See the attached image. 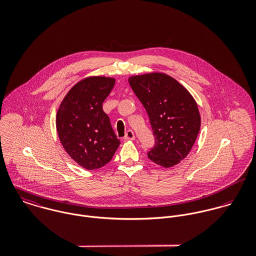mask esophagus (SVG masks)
I'll return each mask as SVG.
<instances>
[{"label": "esophagus", "mask_w": 256, "mask_h": 256, "mask_svg": "<svg viewBox=\"0 0 256 256\" xmlns=\"http://www.w3.org/2000/svg\"><path fill=\"white\" fill-rule=\"evenodd\" d=\"M124 139L127 140V141H132V140H134V139H135V135H134L133 131H132V130H128V131L125 133Z\"/></svg>", "instance_id": "34e87169"}]
</instances>
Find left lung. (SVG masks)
Wrapping results in <instances>:
<instances>
[{
	"label": "left lung",
	"instance_id": "8db88e82",
	"mask_svg": "<svg viewBox=\"0 0 256 256\" xmlns=\"http://www.w3.org/2000/svg\"><path fill=\"white\" fill-rule=\"evenodd\" d=\"M128 82L146 110L156 139L148 158L166 168L180 164L191 150L201 127L194 98L166 74L131 76Z\"/></svg>",
	"mask_w": 256,
	"mask_h": 256
}]
</instances>
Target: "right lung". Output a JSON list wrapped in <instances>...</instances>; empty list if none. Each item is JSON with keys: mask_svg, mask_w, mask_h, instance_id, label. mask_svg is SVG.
Segmentation results:
<instances>
[{"mask_svg": "<svg viewBox=\"0 0 256 256\" xmlns=\"http://www.w3.org/2000/svg\"><path fill=\"white\" fill-rule=\"evenodd\" d=\"M115 78L92 76L78 82L67 92L56 114L59 140L67 154L86 170L110 162L120 145L102 104Z\"/></svg>", "mask_w": 256, "mask_h": 256, "instance_id": "add662e5", "label": "right lung"}]
</instances>
